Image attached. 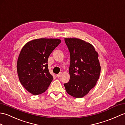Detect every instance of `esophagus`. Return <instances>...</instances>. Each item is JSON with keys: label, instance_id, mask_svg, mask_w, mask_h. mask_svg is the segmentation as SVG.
<instances>
[{"label": "esophagus", "instance_id": "34e87169", "mask_svg": "<svg viewBox=\"0 0 125 125\" xmlns=\"http://www.w3.org/2000/svg\"><path fill=\"white\" fill-rule=\"evenodd\" d=\"M62 72H60V73L56 74V77L57 78H60V77L62 76Z\"/></svg>", "mask_w": 125, "mask_h": 125}]
</instances>
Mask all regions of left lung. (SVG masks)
<instances>
[{
  "label": "left lung",
  "mask_w": 125,
  "mask_h": 125,
  "mask_svg": "<svg viewBox=\"0 0 125 125\" xmlns=\"http://www.w3.org/2000/svg\"><path fill=\"white\" fill-rule=\"evenodd\" d=\"M70 54L69 82L64 84L72 96L82 98L93 88L99 78L101 66L93 46L82 39L65 38Z\"/></svg>",
  "instance_id": "left-lung-1"
}]
</instances>
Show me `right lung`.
Wrapping results in <instances>:
<instances>
[{"mask_svg": "<svg viewBox=\"0 0 125 125\" xmlns=\"http://www.w3.org/2000/svg\"><path fill=\"white\" fill-rule=\"evenodd\" d=\"M61 42L59 39H34L21 49L17 62V74L22 86L32 94L43 93L53 80L48 58Z\"/></svg>", "mask_w": 125, "mask_h": 125, "instance_id": "obj_1", "label": "right lung"}]
</instances>
